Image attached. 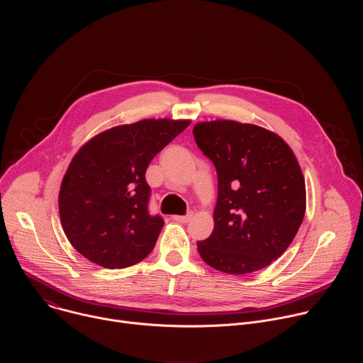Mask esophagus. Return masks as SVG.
Returning <instances> with one entry per match:
<instances>
[{"mask_svg":"<svg viewBox=\"0 0 363 363\" xmlns=\"http://www.w3.org/2000/svg\"><path fill=\"white\" fill-rule=\"evenodd\" d=\"M192 217H194V214H192V213H188L186 216H174L172 218H174L175 221H179V223H188Z\"/></svg>","mask_w":363,"mask_h":363,"instance_id":"34e87169","label":"esophagus"}]
</instances>
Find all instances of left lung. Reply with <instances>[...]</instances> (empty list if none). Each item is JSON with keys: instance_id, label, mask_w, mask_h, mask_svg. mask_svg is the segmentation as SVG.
Here are the masks:
<instances>
[{"instance_id": "8db88e82", "label": "left lung", "mask_w": 363, "mask_h": 363, "mask_svg": "<svg viewBox=\"0 0 363 363\" xmlns=\"http://www.w3.org/2000/svg\"><path fill=\"white\" fill-rule=\"evenodd\" d=\"M192 133L218 177L214 230L196 242L201 258L228 274L267 267L291 244L306 211L293 150L279 135L235 121L201 122Z\"/></svg>"}]
</instances>
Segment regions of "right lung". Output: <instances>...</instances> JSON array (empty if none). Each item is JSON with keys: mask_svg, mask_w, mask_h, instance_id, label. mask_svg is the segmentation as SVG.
I'll return each mask as SVG.
<instances>
[{"mask_svg": "<svg viewBox=\"0 0 363 363\" xmlns=\"http://www.w3.org/2000/svg\"><path fill=\"white\" fill-rule=\"evenodd\" d=\"M191 121L145 119L105 130L72 160L59 194L66 237L89 262L105 269L133 266L153 250L164 227L149 214L150 161Z\"/></svg>", "mask_w": 363, "mask_h": 363, "instance_id": "add662e5", "label": "right lung"}]
</instances>
